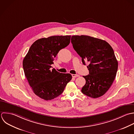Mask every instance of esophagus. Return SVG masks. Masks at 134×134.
<instances>
[{"label":"esophagus","mask_w":134,"mask_h":134,"mask_svg":"<svg viewBox=\"0 0 134 134\" xmlns=\"http://www.w3.org/2000/svg\"><path fill=\"white\" fill-rule=\"evenodd\" d=\"M72 77H74V78H76V77H79L80 76H79V75H75V74H72Z\"/></svg>","instance_id":"obj_1"}]
</instances>
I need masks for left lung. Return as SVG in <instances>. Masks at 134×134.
<instances>
[{
    "label": "left lung",
    "mask_w": 134,
    "mask_h": 134,
    "mask_svg": "<svg viewBox=\"0 0 134 134\" xmlns=\"http://www.w3.org/2000/svg\"><path fill=\"white\" fill-rule=\"evenodd\" d=\"M71 42L82 63H89V75L83 76L86 82L81 92L92 98L102 96L111 87L118 71L112 47L105 41L87 35L72 36Z\"/></svg>",
    "instance_id": "left-lung-1"
}]
</instances>
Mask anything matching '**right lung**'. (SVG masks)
I'll return each instance as SVG.
<instances>
[{
  "label": "right lung",
  "mask_w": 134,
  "mask_h": 134,
  "mask_svg": "<svg viewBox=\"0 0 134 134\" xmlns=\"http://www.w3.org/2000/svg\"><path fill=\"white\" fill-rule=\"evenodd\" d=\"M70 35L52 36L35 41L23 60L24 75L33 92L45 100L60 95L71 80L70 74L51 69L59 51L67 46Z\"/></svg>",
  "instance_id": "obj_1"
}]
</instances>
